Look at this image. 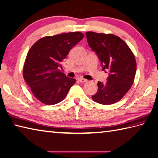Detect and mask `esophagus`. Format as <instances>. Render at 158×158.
Wrapping results in <instances>:
<instances>
[{"label": "esophagus", "instance_id": "obj_1", "mask_svg": "<svg viewBox=\"0 0 158 158\" xmlns=\"http://www.w3.org/2000/svg\"><path fill=\"white\" fill-rule=\"evenodd\" d=\"M79 82H81V83H85V82L87 81L88 80H87L85 79H83V78H80V79H79Z\"/></svg>", "mask_w": 158, "mask_h": 158}]
</instances>
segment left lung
<instances>
[{
	"label": "left lung",
	"mask_w": 158,
	"mask_h": 158,
	"mask_svg": "<svg viewBox=\"0 0 158 158\" xmlns=\"http://www.w3.org/2000/svg\"><path fill=\"white\" fill-rule=\"evenodd\" d=\"M86 37L88 44L101 61L102 70L110 71L107 82L98 81L97 93L91 98L101 104H114L124 97L134 82L137 69L134 54L115 35L87 31Z\"/></svg>",
	"instance_id": "left-lung-1"
}]
</instances>
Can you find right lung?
<instances>
[{"label": "right lung", "instance_id": "obj_1", "mask_svg": "<svg viewBox=\"0 0 158 158\" xmlns=\"http://www.w3.org/2000/svg\"><path fill=\"white\" fill-rule=\"evenodd\" d=\"M83 37V34L78 31L46 36L29 49L23 66V78L42 103H59L76 82V79L60 72V68L69 51Z\"/></svg>", "mask_w": 158, "mask_h": 158}]
</instances>
